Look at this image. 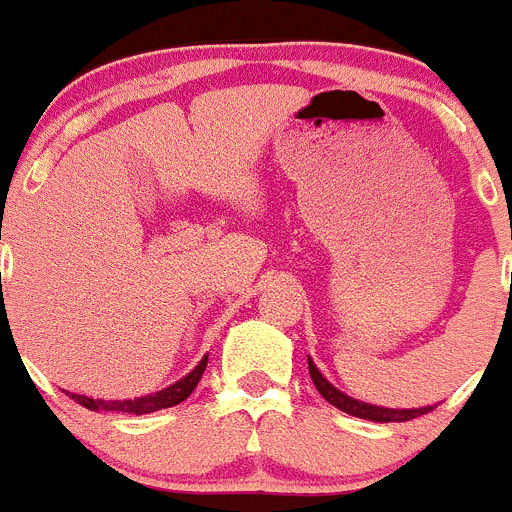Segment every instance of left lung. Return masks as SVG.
Masks as SVG:
<instances>
[{
	"label": "left lung",
	"instance_id": "obj_1",
	"mask_svg": "<svg viewBox=\"0 0 512 512\" xmlns=\"http://www.w3.org/2000/svg\"><path fill=\"white\" fill-rule=\"evenodd\" d=\"M308 373H311L313 386L318 388L323 398H326L331 406H336L338 411L348 413V416L363 418V421H376V423H403V421H413L418 416H426V413L433 411L435 406H423V408H383V406H371V403L356 401V398L346 396L343 391H338L336 386L323 378V373L318 371L316 363L308 358Z\"/></svg>",
	"mask_w": 512,
	"mask_h": 512
}]
</instances>
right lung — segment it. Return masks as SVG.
<instances>
[{
  "instance_id": "add662e5",
  "label": "right lung",
  "mask_w": 512,
  "mask_h": 512,
  "mask_svg": "<svg viewBox=\"0 0 512 512\" xmlns=\"http://www.w3.org/2000/svg\"><path fill=\"white\" fill-rule=\"evenodd\" d=\"M206 363H209V356L201 358L199 366H196L189 376L181 378V381L171 383V386L164 388V391L134 398V401H101V398L77 396V393H69V398H74L79 406L89 408V411H114V413H134V416H144V413H154V411H161V408L179 406L181 401H186V398L191 396V391L199 386L201 376H204L206 371Z\"/></svg>"
}]
</instances>
